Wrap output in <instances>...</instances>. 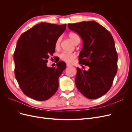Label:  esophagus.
<instances>
[{
  "label": "esophagus",
  "mask_w": 132,
  "mask_h": 132,
  "mask_svg": "<svg viewBox=\"0 0 132 132\" xmlns=\"http://www.w3.org/2000/svg\"><path fill=\"white\" fill-rule=\"evenodd\" d=\"M67 67H71V65L70 64H69V63H67Z\"/></svg>",
  "instance_id": "1"
}]
</instances>
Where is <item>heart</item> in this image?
Instances as JSON below:
<instances>
[{
    "mask_svg": "<svg viewBox=\"0 0 132 132\" xmlns=\"http://www.w3.org/2000/svg\"><path fill=\"white\" fill-rule=\"evenodd\" d=\"M68 37L69 39L71 40L73 43L75 45L78 42H80V37L79 35L75 32H70L68 34ZM61 37H59L55 43V48H58L60 46V44H61ZM59 57L63 61H65L68 63H72L74 60L75 58L76 57V54L73 53H68V52H64L61 53L59 55Z\"/></svg>",
    "mask_w": 132,
    "mask_h": 132,
    "instance_id": "obj_1",
    "label": "heart"
}]
</instances>
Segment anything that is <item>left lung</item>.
I'll return each mask as SVG.
<instances>
[{
    "mask_svg": "<svg viewBox=\"0 0 132 132\" xmlns=\"http://www.w3.org/2000/svg\"><path fill=\"white\" fill-rule=\"evenodd\" d=\"M68 26L82 40L79 64L89 67L87 70L77 68V89L87 98L100 97L110 89L117 71L118 55L112 36L94 21L69 23Z\"/></svg>",
    "mask_w": 132,
    "mask_h": 132,
    "instance_id": "left-lung-1",
    "label": "left lung"
}]
</instances>
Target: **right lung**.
<instances>
[{"mask_svg": "<svg viewBox=\"0 0 132 132\" xmlns=\"http://www.w3.org/2000/svg\"><path fill=\"white\" fill-rule=\"evenodd\" d=\"M67 24L41 22L18 39L14 54L15 74L25 95L37 101H45L56 93L58 79L66 64L58 62L48 67L47 59L55 52V43L65 31Z\"/></svg>", "mask_w": 132, "mask_h": 132, "instance_id": "right-lung-1", "label": "right lung"}]
</instances>
